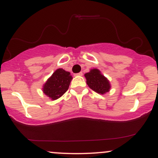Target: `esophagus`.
Returning a JSON list of instances; mask_svg holds the SVG:
<instances>
[{
    "label": "esophagus",
    "mask_w": 158,
    "mask_h": 158,
    "mask_svg": "<svg viewBox=\"0 0 158 158\" xmlns=\"http://www.w3.org/2000/svg\"><path fill=\"white\" fill-rule=\"evenodd\" d=\"M83 73L82 72H80V73H76L75 76H82Z\"/></svg>",
    "instance_id": "obj_1"
}]
</instances>
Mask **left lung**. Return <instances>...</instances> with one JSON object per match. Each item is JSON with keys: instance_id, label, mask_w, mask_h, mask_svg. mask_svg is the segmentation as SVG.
I'll return each mask as SVG.
<instances>
[{"instance_id": "8db88e82", "label": "left lung", "mask_w": 158, "mask_h": 158, "mask_svg": "<svg viewBox=\"0 0 158 158\" xmlns=\"http://www.w3.org/2000/svg\"><path fill=\"white\" fill-rule=\"evenodd\" d=\"M85 77L89 88L97 93L104 94L110 90V85L109 81L98 69H91L90 72L85 74Z\"/></svg>"}]
</instances>
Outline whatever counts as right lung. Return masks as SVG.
Instances as JSON below:
<instances>
[{
    "instance_id": "add662e5",
    "label": "right lung",
    "mask_w": 158,
    "mask_h": 158,
    "mask_svg": "<svg viewBox=\"0 0 158 158\" xmlns=\"http://www.w3.org/2000/svg\"><path fill=\"white\" fill-rule=\"evenodd\" d=\"M72 79L70 72L62 68L57 69L43 85V92L52 100H56L68 90Z\"/></svg>"
}]
</instances>
